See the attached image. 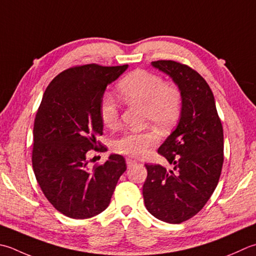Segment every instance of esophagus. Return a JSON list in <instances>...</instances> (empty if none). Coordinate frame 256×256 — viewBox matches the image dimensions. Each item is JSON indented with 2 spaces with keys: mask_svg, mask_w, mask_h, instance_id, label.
Here are the masks:
<instances>
[{
  "mask_svg": "<svg viewBox=\"0 0 256 256\" xmlns=\"http://www.w3.org/2000/svg\"><path fill=\"white\" fill-rule=\"evenodd\" d=\"M126 165H128V168H132V166H134V165H136V161H135V160L128 158H126Z\"/></svg>",
  "mask_w": 256,
  "mask_h": 256,
  "instance_id": "34e87169",
  "label": "esophagus"
}]
</instances>
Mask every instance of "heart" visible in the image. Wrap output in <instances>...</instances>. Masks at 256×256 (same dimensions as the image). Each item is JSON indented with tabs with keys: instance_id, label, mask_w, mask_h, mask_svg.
I'll return each instance as SVG.
<instances>
[{
	"instance_id": "heart-1",
	"label": "heart",
	"mask_w": 256,
	"mask_h": 256,
	"mask_svg": "<svg viewBox=\"0 0 256 256\" xmlns=\"http://www.w3.org/2000/svg\"><path fill=\"white\" fill-rule=\"evenodd\" d=\"M121 98L128 104L144 106V120L153 123L162 131H166L178 121L182 108V94L178 86L168 84L158 74L136 70L126 75L118 83ZM100 116L108 128L118 123V105L110 93H105L100 102ZM158 133L154 130L143 132H128L113 142L115 152L133 158H141L145 151L158 143Z\"/></svg>"
}]
</instances>
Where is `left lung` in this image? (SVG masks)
Instances as JSON below:
<instances>
[{"label": "left lung", "mask_w": 256, "mask_h": 256, "mask_svg": "<svg viewBox=\"0 0 256 256\" xmlns=\"http://www.w3.org/2000/svg\"><path fill=\"white\" fill-rule=\"evenodd\" d=\"M151 64L178 85L182 108L176 128L158 151L174 168L145 164L143 198L153 216L178 224L201 211L216 188L224 161L223 128L211 88L196 71L174 61Z\"/></svg>", "instance_id": "left-lung-1"}]
</instances>
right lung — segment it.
<instances>
[{
	"mask_svg": "<svg viewBox=\"0 0 256 256\" xmlns=\"http://www.w3.org/2000/svg\"><path fill=\"white\" fill-rule=\"evenodd\" d=\"M128 68L88 64L68 68L44 92L34 120L33 170L45 198L71 218L103 212L126 171L118 154L90 168L88 152L98 150L96 138L103 134L100 102L105 90Z\"/></svg>",
	"mask_w": 256,
	"mask_h": 256,
	"instance_id": "obj_1",
	"label": "right lung"
}]
</instances>
